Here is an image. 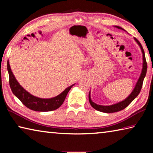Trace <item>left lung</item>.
<instances>
[{"instance_id":"1","label":"left lung","mask_w":153,"mask_h":153,"mask_svg":"<svg viewBox=\"0 0 153 153\" xmlns=\"http://www.w3.org/2000/svg\"><path fill=\"white\" fill-rule=\"evenodd\" d=\"M114 27L118 28V29L122 30L123 31H126L123 29L122 27H121L120 26H117V25H114ZM134 40L136 41L137 44L139 45L140 48L141 49L142 53V61H143V63H142V71H141V74L139 78L137 81V83L136 84L135 87L133 89L132 92H131V94H129L128 97H127L126 99H124L121 102H119L117 103H115V104L111 105H107V106H105V105H97L94 103L91 100V97H90V91L89 92V95H88V98H89V102L90 104L91 105L92 107L94 108V109L99 111L100 112H103V113H115V112H117V111H120L124 109V108H126L130 104V103L133 101V100L135 99L136 98L137 96L139 94L140 92L142 86V84H143V81L145 76H146V71H147V63L146 61V58H145V54H144V49L142 48V46L141 45L140 42L136 39V38H134Z\"/></svg>"}]
</instances>
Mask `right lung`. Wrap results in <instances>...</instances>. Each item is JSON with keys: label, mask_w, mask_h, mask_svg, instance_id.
Returning <instances> with one entry per match:
<instances>
[{"label": "right lung", "mask_w": 153, "mask_h": 153, "mask_svg": "<svg viewBox=\"0 0 153 153\" xmlns=\"http://www.w3.org/2000/svg\"><path fill=\"white\" fill-rule=\"evenodd\" d=\"M7 70H8L9 76L10 87L15 97L19 98L20 101L25 107L35 111H42V112L51 111L59 108L63 103L67 93L69 92L72 86L75 85L74 84L67 87L64 91L56 97L51 98H41L31 94L21 86L13 74L9 60L7 61Z\"/></svg>", "instance_id": "1"}]
</instances>
